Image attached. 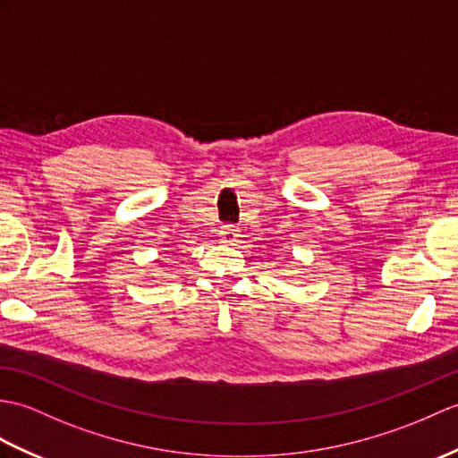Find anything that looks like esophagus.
I'll use <instances>...</instances> for the list:
<instances>
[{"instance_id": "esophagus-1", "label": "esophagus", "mask_w": 458, "mask_h": 458, "mask_svg": "<svg viewBox=\"0 0 458 458\" xmlns=\"http://www.w3.org/2000/svg\"><path fill=\"white\" fill-rule=\"evenodd\" d=\"M240 230L236 226H222L220 228V240L225 243H236L238 242V233Z\"/></svg>"}]
</instances>
